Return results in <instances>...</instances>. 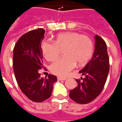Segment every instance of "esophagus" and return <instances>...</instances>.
Listing matches in <instances>:
<instances>
[{"label": "esophagus", "instance_id": "1", "mask_svg": "<svg viewBox=\"0 0 122 122\" xmlns=\"http://www.w3.org/2000/svg\"><path fill=\"white\" fill-rule=\"evenodd\" d=\"M57 79H58L59 80H65L67 78H63V77H60V76H58V77H57Z\"/></svg>", "mask_w": 122, "mask_h": 122}]
</instances>
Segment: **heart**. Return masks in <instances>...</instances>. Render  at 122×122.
Segmentation results:
<instances>
[{"instance_id":"b5f03b06","label":"heart","mask_w":122,"mask_h":122,"mask_svg":"<svg viewBox=\"0 0 122 122\" xmlns=\"http://www.w3.org/2000/svg\"><path fill=\"white\" fill-rule=\"evenodd\" d=\"M63 48L65 56L58 59L50 67L53 74L59 76L68 75L76 63L82 65L89 61L93 53V42L88 36L67 32L57 35L54 42L46 40L41 44L44 58L50 62L57 59Z\"/></svg>"}]
</instances>
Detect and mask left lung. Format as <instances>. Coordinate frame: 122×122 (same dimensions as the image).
Masks as SVG:
<instances>
[{"label":"left lung","instance_id":"1","mask_svg":"<svg viewBox=\"0 0 122 122\" xmlns=\"http://www.w3.org/2000/svg\"><path fill=\"white\" fill-rule=\"evenodd\" d=\"M95 50L92 58L79 72L85 77L76 80L78 86L70 90L69 97L76 103L87 104L102 92L109 71V58L105 40L95 36Z\"/></svg>","mask_w":122,"mask_h":122}]
</instances>
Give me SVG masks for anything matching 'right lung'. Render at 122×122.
Wrapping results in <instances>:
<instances>
[{
    "label": "right lung",
    "mask_w": 122,
    "mask_h": 122,
    "mask_svg": "<svg viewBox=\"0 0 122 122\" xmlns=\"http://www.w3.org/2000/svg\"><path fill=\"white\" fill-rule=\"evenodd\" d=\"M44 34L43 28L27 32L19 38L13 49V71L17 84L28 99L37 103L51 96L53 83L57 80L52 74L46 78H41L38 72L40 69H45L41 49Z\"/></svg>",
    "instance_id": "right-lung-1"
}]
</instances>
